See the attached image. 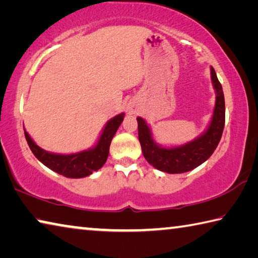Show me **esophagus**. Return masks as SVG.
Here are the masks:
<instances>
[{
    "label": "esophagus",
    "mask_w": 258,
    "mask_h": 258,
    "mask_svg": "<svg viewBox=\"0 0 258 258\" xmlns=\"http://www.w3.org/2000/svg\"><path fill=\"white\" fill-rule=\"evenodd\" d=\"M135 112H136V109L129 107V113H130V114H135Z\"/></svg>",
    "instance_id": "esophagus-1"
}]
</instances>
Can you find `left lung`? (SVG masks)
Wrapping results in <instances>:
<instances>
[{"mask_svg": "<svg viewBox=\"0 0 258 258\" xmlns=\"http://www.w3.org/2000/svg\"><path fill=\"white\" fill-rule=\"evenodd\" d=\"M210 78L216 94L213 116L205 132L193 141L178 146L160 145L153 138L150 124L143 117H137L143 155L158 170L168 174L187 172L207 161L216 150L225 124V100L222 84L213 67H210Z\"/></svg>", "mask_w": 258, "mask_h": 258, "instance_id": "8db88e82", "label": "left lung"}]
</instances>
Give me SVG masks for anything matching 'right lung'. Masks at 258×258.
Segmentation results:
<instances>
[{"label":"right lung","mask_w":258,"mask_h":258,"mask_svg":"<svg viewBox=\"0 0 258 258\" xmlns=\"http://www.w3.org/2000/svg\"><path fill=\"white\" fill-rule=\"evenodd\" d=\"M123 119L124 113H120L112 117L101 130L98 141L94 146L71 154L52 153V152L41 149L39 145H36V143L33 141L25 128L24 132L29 149L35 155V158L45 167L67 178H83L91 175L94 171L99 170L106 162L109 153V145Z\"/></svg>","instance_id":"1"}]
</instances>
